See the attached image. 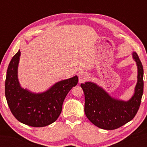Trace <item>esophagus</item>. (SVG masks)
Masks as SVG:
<instances>
[{
	"label": "esophagus",
	"mask_w": 147,
	"mask_h": 147,
	"mask_svg": "<svg viewBox=\"0 0 147 147\" xmlns=\"http://www.w3.org/2000/svg\"><path fill=\"white\" fill-rule=\"evenodd\" d=\"M79 82L82 83L88 78V74L86 73H82L78 75Z\"/></svg>",
	"instance_id": "34e87169"
}]
</instances>
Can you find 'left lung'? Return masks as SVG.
<instances>
[{
	"mask_svg": "<svg viewBox=\"0 0 147 147\" xmlns=\"http://www.w3.org/2000/svg\"><path fill=\"white\" fill-rule=\"evenodd\" d=\"M133 56L138 66V82L135 94L129 101L112 98L101 87L92 82L81 84L85 93V114L100 128H119L131 121L138 111L143 93V68L138 54L133 52Z\"/></svg>",
	"mask_w": 147,
	"mask_h": 147,
	"instance_id": "obj_1",
	"label": "left lung"
}]
</instances>
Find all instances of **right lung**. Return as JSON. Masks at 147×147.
I'll return each instance as SVG.
<instances>
[{
    "mask_svg": "<svg viewBox=\"0 0 147 147\" xmlns=\"http://www.w3.org/2000/svg\"><path fill=\"white\" fill-rule=\"evenodd\" d=\"M21 52L12 58L7 71L5 95L9 109L18 121L32 127L48 126L57 119L69 92L78 82L77 76L61 81L42 93L22 88L18 79Z\"/></svg>",
    "mask_w": 147,
    "mask_h": 147,
    "instance_id": "add662e5",
    "label": "right lung"
}]
</instances>
